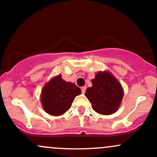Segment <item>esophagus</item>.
I'll list each match as a JSON object with an SVG mask.
<instances>
[{
	"mask_svg": "<svg viewBox=\"0 0 157 157\" xmlns=\"http://www.w3.org/2000/svg\"><path fill=\"white\" fill-rule=\"evenodd\" d=\"M81 90H82V94H85V90H86V87L84 86L81 88Z\"/></svg>",
	"mask_w": 157,
	"mask_h": 157,
	"instance_id": "esophagus-1",
	"label": "esophagus"
}]
</instances>
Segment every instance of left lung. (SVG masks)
Listing matches in <instances>:
<instances>
[{"mask_svg": "<svg viewBox=\"0 0 157 157\" xmlns=\"http://www.w3.org/2000/svg\"><path fill=\"white\" fill-rule=\"evenodd\" d=\"M92 87L87 88L85 96L95 112L110 115L116 112L123 98V89L109 72H98L91 80Z\"/></svg>", "mask_w": 157, "mask_h": 157, "instance_id": "8db88e82", "label": "left lung"}]
</instances>
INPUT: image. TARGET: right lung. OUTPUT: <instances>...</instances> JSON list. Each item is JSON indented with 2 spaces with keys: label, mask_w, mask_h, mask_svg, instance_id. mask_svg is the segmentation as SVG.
<instances>
[{
  "label": "right lung",
  "mask_w": 157,
  "mask_h": 157,
  "mask_svg": "<svg viewBox=\"0 0 157 157\" xmlns=\"http://www.w3.org/2000/svg\"><path fill=\"white\" fill-rule=\"evenodd\" d=\"M81 94L75 84L63 80L60 75L54 77L44 86L41 101L44 109L51 116H60L71 107L74 98Z\"/></svg>",
  "instance_id": "add662e5"
}]
</instances>
